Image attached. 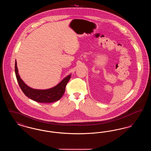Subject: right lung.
<instances>
[{
	"label": "right lung",
	"instance_id": "add662e5",
	"mask_svg": "<svg viewBox=\"0 0 151 151\" xmlns=\"http://www.w3.org/2000/svg\"><path fill=\"white\" fill-rule=\"evenodd\" d=\"M14 69L16 79L23 93L29 99L41 103H51L60 100L65 93L66 85L71 76V74L67 76L56 86L50 89H36L28 86L20 78L16 60L15 61Z\"/></svg>",
	"mask_w": 151,
	"mask_h": 151
}]
</instances>
